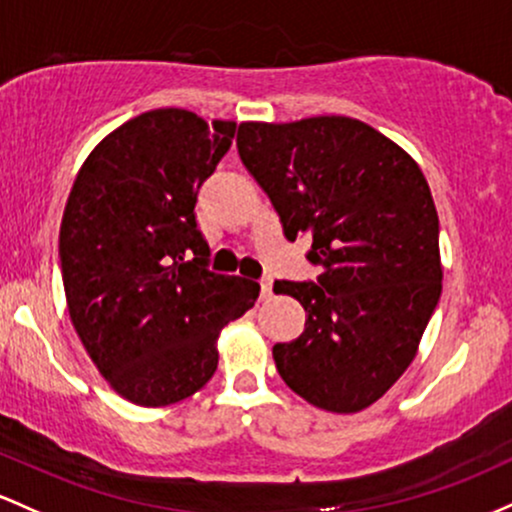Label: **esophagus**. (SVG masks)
I'll return each mask as SVG.
<instances>
[{
  "instance_id": "esophagus-1",
  "label": "esophagus",
  "mask_w": 512,
  "mask_h": 512,
  "mask_svg": "<svg viewBox=\"0 0 512 512\" xmlns=\"http://www.w3.org/2000/svg\"><path fill=\"white\" fill-rule=\"evenodd\" d=\"M261 297L263 300H271L273 297V280L271 278L261 280Z\"/></svg>"
}]
</instances>
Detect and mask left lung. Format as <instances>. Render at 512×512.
<instances>
[{
  "label": "left lung",
  "instance_id": "8db88e82",
  "mask_svg": "<svg viewBox=\"0 0 512 512\" xmlns=\"http://www.w3.org/2000/svg\"><path fill=\"white\" fill-rule=\"evenodd\" d=\"M237 149L290 241L312 234L317 283L275 280L307 312L275 343L287 387L317 409L358 413L416 358L442 292L440 222L409 152L346 116L241 123Z\"/></svg>",
  "mask_w": 512,
  "mask_h": 512
}]
</instances>
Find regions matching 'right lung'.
Segmentation results:
<instances>
[{
  "label": "right lung",
  "mask_w": 512,
  "mask_h": 512,
  "mask_svg": "<svg viewBox=\"0 0 512 512\" xmlns=\"http://www.w3.org/2000/svg\"><path fill=\"white\" fill-rule=\"evenodd\" d=\"M234 130L183 108L142 113L91 149L67 198L60 263L72 326L103 380L137 406L203 389L220 331L261 292L205 268L193 212Z\"/></svg>",
  "instance_id": "1"
}]
</instances>
